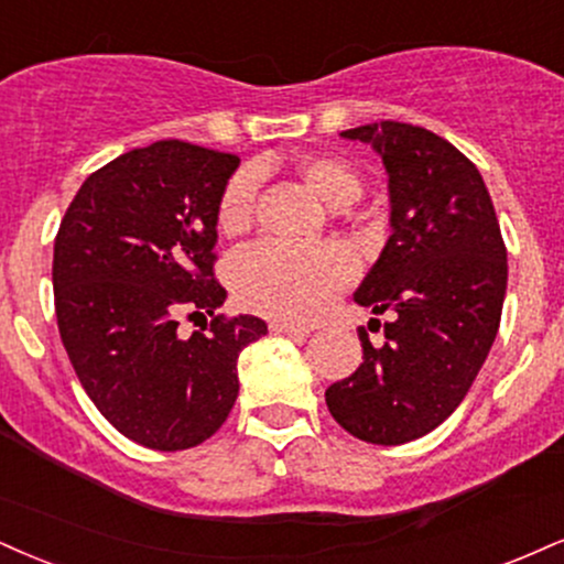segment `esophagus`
I'll return each mask as SVG.
<instances>
[{
  "mask_svg": "<svg viewBox=\"0 0 564 564\" xmlns=\"http://www.w3.org/2000/svg\"><path fill=\"white\" fill-rule=\"evenodd\" d=\"M270 330L273 334H294V336H310L307 325H296V323H286V321H270Z\"/></svg>",
  "mask_w": 564,
  "mask_h": 564,
  "instance_id": "obj_1",
  "label": "esophagus"
}]
</instances>
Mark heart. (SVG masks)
I'll return each mask as SVG.
<instances>
[{"instance_id": "1", "label": "heart", "mask_w": 564, "mask_h": 564, "mask_svg": "<svg viewBox=\"0 0 564 564\" xmlns=\"http://www.w3.org/2000/svg\"><path fill=\"white\" fill-rule=\"evenodd\" d=\"M296 175L328 207H347L362 192V181L347 160L334 154H304ZM257 175L236 173L223 188L217 226L223 234H243L254 215ZM355 275V262L338 247H286L262 241L230 262V286L243 307L283 321H312Z\"/></svg>"}]
</instances>
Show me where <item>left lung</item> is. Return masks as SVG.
<instances>
[{
    "label": "left lung",
    "mask_w": 564,
    "mask_h": 564,
    "mask_svg": "<svg viewBox=\"0 0 564 564\" xmlns=\"http://www.w3.org/2000/svg\"><path fill=\"white\" fill-rule=\"evenodd\" d=\"M341 135L370 144L389 175L391 236L355 291L359 307L386 315V341L372 347L359 328L362 362L328 386L325 404L351 436L397 446L438 429L484 368L507 249L478 167L449 141L393 120Z\"/></svg>",
    "instance_id": "left-lung-1"
}]
</instances>
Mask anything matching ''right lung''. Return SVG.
I'll list each match as a JSON object with an SVG mask.
<instances>
[{"instance_id": "1", "label": "right lung", "mask_w": 564, "mask_h": 564, "mask_svg": "<svg viewBox=\"0 0 564 564\" xmlns=\"http://www.w3.org/2000/svg\"><path fill=\"white\" fill-rule=\"evenodd\" d=\"M239 158L186 141L120 154L78 188L54 239L59 336L88 399L135 444L181 452L226 423L254 315H215L217 205ZM214 315L183 337L180 315Z\"/></svg>"}]
</instances>
